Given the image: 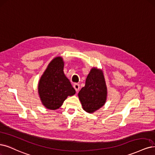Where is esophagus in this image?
Returning <instances> with one entry per match:
<instances>
[{"mask_svg":"<svg viewBox=\"0 0 155 155\" xmlns=\"http://www.w3.org/2000/svg\"><path fill=\"white\" fill-rule=\"evenodd\" d=\"M73 87H74V89L76 90V92H78V91H79V84L75 83V84H74L73 85Z\"/></svg>","mask_w":155,"mask_h":155,"instance_id":"esophagus-1","label":"esophagus"}]
</instances>
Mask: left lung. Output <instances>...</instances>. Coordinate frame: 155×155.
<instances>
[{"label": "left lung", "mask_w": 155, "mask_h": 155, "mask_svg": "<svg viewBox=\"0 0 155 155\" xmlns=\"http://www.w3.org/2000/svg\"><path fill=\"white\" fill-rule=\"evenodd\" d=\"M107 95L108 90L103 70L93 67L88 74L84 87L78 93L83 109L87 113H94L105 104Z\"/></svg>", "instance_id": "1"}]
</instances>
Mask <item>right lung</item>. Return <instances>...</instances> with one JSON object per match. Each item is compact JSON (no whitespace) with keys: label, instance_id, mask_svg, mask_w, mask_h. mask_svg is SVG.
<instances>
[{"label":"right lung","instance_id":"add662e5","mask_svg":"<svg viewBox=\"0 0 155 155\" xmlns=\"http://www.w3.org/2000/svg\"><path fill=\"white\" fill-rule=\"evenodd\" d=\"M64 63L62 57H55L40 79L38 95L41 104L47 109H58L68 96L76 94V90L64 74Z\"/></svg>","mask_w":155,"mask_h":155}]
</instances>
